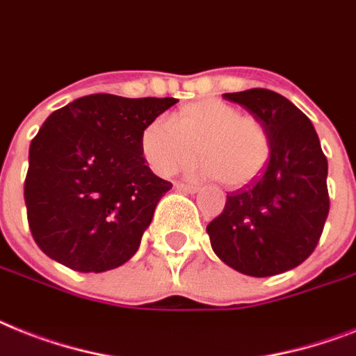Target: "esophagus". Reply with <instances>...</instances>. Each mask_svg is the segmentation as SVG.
<instances>
[{"mask_svg": "<svg viewBox=\"0 0 356 356\" xmlns=\"http://www.w3.org/2000/svg\"><path fill=\"white\" fill-rule=\"evenodd\" d=\"M175 188H177L179 192H184V193H195L199 190L197 184L183 183V181H177V183H175Z\"/></svg>", "mask_w": 356, "mask_h": 356, "instance_id": "34e87169", "label": "esophagus"}]
</instances>
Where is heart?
Segmentation results:
<instances>
[{"label":"heart","instance_id":"1","mask_svg":"<svg viewBox=\"0 0 356 356\" xmlns=\"http://www.w3.org/2000/svg\"><path fill=\"white\" fill-rule=\"evenodd\" d=\"M140 152L149 168L164 177L192 166L201 152V175L239 188L267 170L273 140L256 117L207 98L179 108L170 120L149 122L140 133Z\"/></svg>","mask_w":356,"mask_h":356}]
</instances>
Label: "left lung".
I'll use <instances>...</instances> for the list:
<instances>
[{
  "label": "left lung",
  "mask_w": 356,
  "mask_h": 356,
  "mask_svg": "<svg viewBox=\"0 0 356 356\" xmlns=\"http://www.w3.org/2000/svg\"><path fill=\"white\" fill-rule=\"evenodd\" d=\"M267 128L273 157L254 183L227 195L207 232L213 252L238 273L267 278L313 254L329 213L327 159L313 124L270 89L225 93Z\"/></svg>",
  "instance_id": "1"
}]
</instances>
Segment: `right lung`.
I'll use <instances>...</instances> for the list:
<instances>
[{"label": "right lung", "instance_id": "obj_1", "mask_svg": "<svg viewBox=\"0 0 356 356\" xmlns=\"http://www.w3.org/2000/svg\"><path fill=\"white\" fill-rule=\"evenodd\" d=\"M177 98H76L43 122L23 186L42 252L78 273L120 267L137 252L172 183L146 166L140 133Z\"/></svg>", "mask_w": 356, "mask_h": 356}]
</instances>
